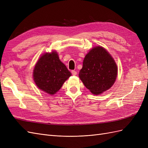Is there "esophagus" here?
Listing matches in <instances>:
<instances>
[{
  "label": "esophagus",
  "instance_id": "34e87169",
  "mask_svg": "<svg viewBox=\"0 0 148 148\" xmlns=\"http://www.w3.org/2000/svg\"><path fill=\"white\" fill-rule=\"evenodd\" d=\"M71 73H72L73 75H77V72L75 70H72V71H71Z\"/></svg>",
  "mask_w": 148,
  "mask_h": 148
}]
</instances>
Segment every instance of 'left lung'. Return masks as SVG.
<instances>
[{
  "instance_id": "1",
  "label": "left lung",
  "mask_w": 148,
  "mask_h": 148,
  "mask_svg": "<svg viewBox=\"0 0 148 148\" xmlns=\"http://www.w3.org/2000/svg\"><path fill=\"white\" fill-rule=\"evenodd\" d=\"M117 66L104 48L97 46L85 56L79 77L92 94L100 95L112 87L117 76Z\"/></svg>"
}]
</instances>
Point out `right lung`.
Listing matches in <instances>:
<instances>
[{"label":"right lung","instance_id":"1","mask_svg":"<svg viewBox=\"0 0 148 148\" xmlns=\"http://www.w3.org/2000/svg\"><path fill=\"white\" fill-rule=\"evenodd\" d=\"M71 75L54 51L44 53L40 57L33 71V78L37 86L51 95L59 91Z\"/></svg>","mask_w":148,"mask_h":148}]
</instances>
